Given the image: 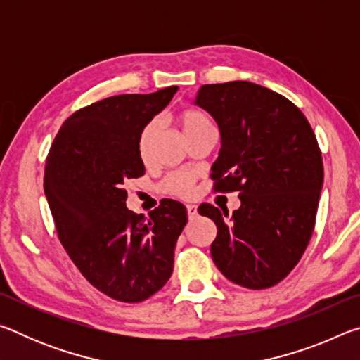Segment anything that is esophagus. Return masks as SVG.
<instances>
[{
	"mask_svg": "<svg viewBox=\"0 0 360 360\" xmlns=\"http://www.w3.org/2000/svg\"><path fill=\"white\" fill-rule=\"evenodd\" d=\"M186 208H187V216H188V219H191V221L198 216V210H197V206H195V205H187Z\"/></svg>",
	"mask_w": 360,
	"mask_h": 360,
	"instance_id": "esophagus-1",
	"label": "esophagus"
}]
</instances>
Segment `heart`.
Listing matches in <instances>:
<instances>
[{
  "instance_id": "b5f03b06",
  "label": "heart",
  "mask_w": 360,
  "mask_h": 360,
  "mask_svg": "<svg viewBox=\"0 0 360 360\" xmlns=\"http://www.w3.org/2000/svg\"><path fill=\"white\" fill-rule=\"evenodd\" d=\"M178 120H179L182 133H184L187 139H192L195 136L202 135L205 131L214 130V122H212L211 115L197 108L184 109V111L179 114ZM152 136H154V125L152 124L146 125L141 130V133H139L138 155L144 163H148L149 160ZM160 188L165 193L173 195V197H179V198L192 197V193L195 191V174L188 172L169 173L168 176H165V179L162 181Z\"/></svg>"
}]
</instances>
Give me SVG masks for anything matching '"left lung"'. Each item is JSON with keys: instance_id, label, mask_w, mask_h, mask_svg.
<instances>
[{"instance_id": "8db88e82", "label": "left lung", "mask_w": 360, "mask_h": 360, "mask_svg": "<svg viewBox=\"0 0 360 360\" xmlns=\"http://www.w3.org/2000/svg\"><path fill=\"white\" fill-rule=\"evenodd\" d=\"M195 103L221 130L214 192H238L241 200L231 216L200 205V214L217 225L212 260L231 283L271 288L311 240L324 181L318 139L294 103L257 84H206Z\"/></svg>"}]
</instances>
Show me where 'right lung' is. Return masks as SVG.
<instances>
[{
	"instance_id": "1",
	"label": "right lung",
	"mask_w": 360,
	"mask_h": 360,
	"mask_svg": "<svg viewBox=\"0 0 360 360\" xmlns=\"http://www.w3.org/2000/svg\"><path fill=\"white\" fill-rule=\"evenodd\" d=\"M178 87L109 96L71 114L51 146L44 192L58 240L84 278L125 303L143 302L172 276L186 206L162 200L149 217L127 208V179L144 174L139 133Z\"/></svg>"
}]
</instances>
